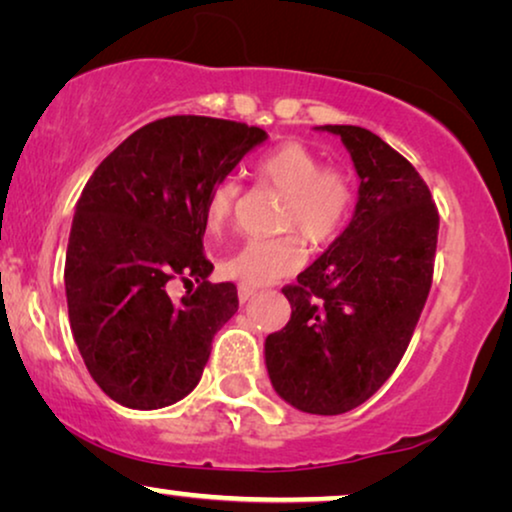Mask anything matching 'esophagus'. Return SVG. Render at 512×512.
I'll use <instances>...</instances> for the list:
<instances>
[{
    "label": "esophagus",
    "mask_w": 512,
    "mask_h": 512,
    "mask_svg": "<svg viewBox=\"0 0 512 512\" xmlns=\"http://www.w3.org/2000/svg\"><path fill=\"white\" fill-rule=\"evenodd\" d=\"M237 296H240V303H247L249 298L256 296V289H251V286L240 284V286H237Z\"/></svg>",
    "instance_id": "34e87169"
}]
</instances>
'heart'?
Wrapping results in <instances>:
<instances>
[{
	"mask_svg": "<svg viewBox=\"0 0 512 512\" xmlns=\"http://www.w3.org/2000/svg\"><path fill=\"white\" fill-rule=\"evenodd\" d=\"M263 186L282 193L279 228L300 230L307 240L324 244L347 223L354 202L352 179L340 167H326L305 144L286 142L265 153L256 163ZM240 188L233 179H221L207 195L205 223L219 230L233 216ZM305 263V242L298 233L272 240H247L221 261L223 275L244 286H265L293 275Z\"/></svg>",
	"mask_w": 512,
	"mask_h": 512,
	"instance_id": "b5f03b06",
	"label": "heart"
}]
</instances>
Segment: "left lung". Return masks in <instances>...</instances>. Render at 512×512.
I'll return each mask as SVG.
<instances>
[{
	"instance_id": "8db88e82",
	"label": "left lung",
	"mask_w": 512,
	"mask_h": 512,
	"mask_svg": "<svg viewBox=\"0 0 512 512\" xmlns=\"http://www.w3.org/2000/svg\"><path fill=\"white\" fill-rule=\"evenodd\" d=\"M338 135L359 177L349 226L284 286L291 319L265 338L279 396L310 415H342L368 401L403 359L431 289L438 209L401 153L359 125Z\"/></svg>"
}]
</instances>
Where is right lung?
Instances as JSON below:
<instances>
[{
	"mask_svg": "<svg viewBox=\"0 0 512 512\" xmlns=\"http://www.w3.org/2000/svg\"><path fill=\"white\" fill-rule=\"evenodd\" d=\"M265 139L247 123L167 116L118 144L83 188L65 263L69 324L90 377L125 408H165L198 387L214 333L240 305L235 284L209 282L205 202ZM177 276L199 289L174 304Z\"/></svg>",
	"mask_w": 512,
	"mask_h": 512,
	"instance_id": "1",
	"label": "right lung"
}]
</instances>
